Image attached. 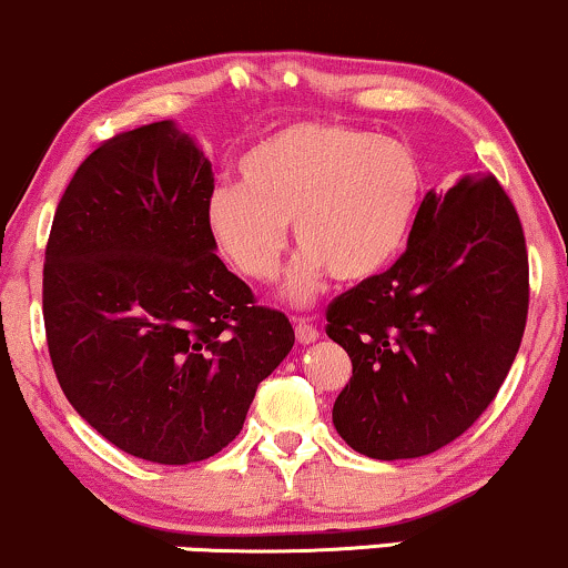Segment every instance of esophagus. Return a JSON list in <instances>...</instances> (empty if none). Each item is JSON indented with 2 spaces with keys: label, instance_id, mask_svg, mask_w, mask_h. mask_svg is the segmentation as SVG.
Wrapping results in <instances>:
<instances>
[{
  "label": "esophagus",
  "instance_id": "obj_1",
  "mask_svg": "<svg viewBox=\"0 0 568 568\" xmlns=\"http://www.w3.org/2000/svg\"><path fill=\"white\" fill-rule=\"evenodd\" d=\"M292 322H295V337H297V343H314V341H316L318 329L314 327V324L308 322V318H305V316H295V318H292Z\"/></svg>",
  "mask_w": 568,
  "mask_h": 568
}]
</instances>
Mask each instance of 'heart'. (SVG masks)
<instances>
[{
	"instance_id": "heart-1",
	"label": "heart",
	"mask_w": 568,
	"mask_h": 568,
	"mask_svg": "<svg viewBox=\"0 0 568 568\" xmlns=\"http://www.w3.org/2000/svg\"><path fill=\"white\" fill-rule=\"evenodd\" d=\"M241 184L209 195L214 244L241 276L267 284L282 271L286 225L297 254L286 295L305 303L322 278L367 282L410 239L424 169L399 139L341 123H292L241 155Z\"/></svg>"
}]
</instances>
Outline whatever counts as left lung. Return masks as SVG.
<instances>
[{
  "label": "left lung",
  "mask_w": 568,
  "mask_h": 568,
  "mask_svg": "<svg viewBox=\"0 0 568 568\" xmlns=\"http://www.w3.org/2000/svg\"><path fill=\"white\" fill-rule=\"evenodd\" d=\"M528 316L520 216L494 174L424 195L407 250L327 305L352 378L333 424L381 462L454 443L505 384Z\"/></svg>",
  "instance_id": "8db88e82"
}]
</instances>
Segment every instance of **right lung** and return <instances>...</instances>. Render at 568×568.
Segmentation results:
<instances>
[{"label":"right lung","instance_id":"obj_1","mask_svg":"<svg viewBox=\"0 0 568 568\" xmlns=\"http://www.w3.org/2000/svg\"><path fill=\"white\" fill-rule=\"evenodd\" d=\"M212 163L171 120L101 142L55 209L42 316L74 410L125 454L193 464L244 426L295 343L216 257Z\"/></svg>","mask_w":568,"mask_h":568}]
</instances>
